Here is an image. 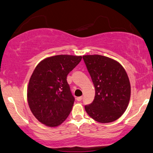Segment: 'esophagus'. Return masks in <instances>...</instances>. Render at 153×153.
Returning <instances> with one entry per match:
<instances>
[{"instance_id": "1", "label": "esophagus", "mask_w": 153, "mask_h": 153, "mask_svg": "<svg viewBox=\"0 0 153 153\" xmlns=\"http://www.w3.org/2000/svg\"><path fill=\"white\" fill-rule=\"evenodd\" d=\"M82 99H83V97H82V96H79V97L76 98L77 101H81Z\"/></svg>"}]
</instances>
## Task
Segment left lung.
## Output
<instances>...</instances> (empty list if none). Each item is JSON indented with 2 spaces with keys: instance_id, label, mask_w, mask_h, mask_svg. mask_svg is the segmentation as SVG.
Here are the masks:
<instances>
[{
  "instance_id": "1",
  "label": "left lung",
  "mask_w": 153,
  "mask_h": 153,
  "mask_svg": "<svg viewBox=\"0 0 153 153\" xmlns=\"http://www.w3.org/2000/svg\"><path fill=\"white\" fill-rule=\"evenodd\" d=\"M84 62L95 88V97L85 106L89 116L96 122L109 123L118 119L128 107L131 85L120 63L105 56L84 55Z\"/></svg>"
}]
</instances>
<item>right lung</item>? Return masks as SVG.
Wrapping results in <instances>:
<instances>
[{
    "label": "right lung",
    "mask_w": 153,
    "mask_h": 153,
    "mask_svg": "<svg viewBox=\"0 0 153 153\" xmlns=\"http://www.w3.org/2000/svg\"><path fill=\"white\" fill-rule=\"evenodd\" d=\"M81 56L55 55L41 61L30 76L27 100L33 116L50 127L60 125L73 107L67 75L81 61Z\"/></svg>",
    "instance_id": "right-lung-1"
}]
</instances>
